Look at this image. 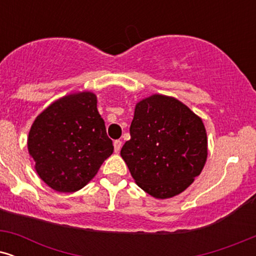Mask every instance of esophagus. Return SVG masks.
I'll return each mask as SVG.
<instances>
[{"label": "esophagus", "mask_w": 256, "mask_h": 256, "mask_svg": "<svg viewBox=\"0 0 256 256\" xmlns=\"http://www.w3.org/2000/svg\"><path fill=\"white\" fill-rule=\"evenodd\" d=\"M122 140H114V152H120V149H122Z\"/></svg>", "instance_id": "1"}]
</instances>
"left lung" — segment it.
Segmentation results:
<instances>
[{
  "label": "left lung",
  "instance_id": "obj_1",
  "mask_svg": "<svg viewBox=\"0 0 256 256\" xmlns=\"http://www.w3.org/2000/svg\"><path fill=\"white\" fill-rule=\"evenodd\" d=\"M130 134L120 155L138 186L152 198L178 195L204 168V125L178 100L152 95L137 104Z\"/></svg>",
  "mask_w": 256,
  "mask_h": 256
}]
</instances>
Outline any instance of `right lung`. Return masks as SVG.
<instances>
[{
  "label": "right lung",
  "instance_id": "add662e5",
  "mask_svg": "<svg viewBox=\"0 0 256 256\" xmlns=\"http://www.w3.org/2000/svg\"><path fill=\"white\" fill-rule=\"evenodd\" d=\"M28 152L42 180L60 192H74L95 177L114 150L91 92L64 96L31 126Z\"/></svg>",
  "mask_w": 256,
  "mask_h": 256
}]
</instances>
